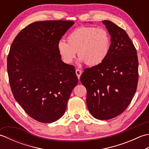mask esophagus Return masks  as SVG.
I'll return each mask as SVG.
<instances>
[{
  "mask_svg": "<svg viewBox=\"0 0 149 149\" xmlns=\"http://www.w3.org/2000/svg\"><path fill=\"white\" fill-rule=\"evenodd\" d=\"M75 73H76V75H77L78 79H79L80 77H81V75L82 74V71L79 69H76V70H75Z\"/></svg>",
  "mask_w": 149,
  "mask_h": 149,
  "instance_id": "obj_1",
  "label": "esophagus"
}]
</instances>
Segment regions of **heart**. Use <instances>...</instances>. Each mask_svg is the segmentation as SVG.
Wrapping results in <instances>:
<instances>
[{"label":"heart","instance_id":"1","mask_svg":"<svg viewBox=\"0 0 149 149\" xmlns=\"http://www.w3.org/2000/svg\"><path fill=\"white\" fill-rule=\"evenodd\" d=\"M68 43L60 40L57 48L63 61L71 64L76 57L79 62L89 66H96L105 61L108 56L111 40L108 32L103 28L81 27L67 37Z\"/></svg>","mask_w":149,"mask_h":149}]
</instances>
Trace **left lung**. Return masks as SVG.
Instances as JSON below:
<instances>
[{"mask_svg": "<svg viewBox=\"0 0 149 149\" xmlns=\"http://www.w3.org/2000/svg\"><path fill=\"white\" fill-rule=\"evenodd\" d=\"M111 36V49L102 64L86 68L80 81L87 90L86 104L92 116L109 120L120 115L136 91L138 60L127 33L113 22L103 20Z\"/></svg>", "mask_w": 149, "mask_h": 149, "instance_id": "left-lung-1", "label": "left lung"}]
</instances>
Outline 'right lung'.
I'll list each match as a JSON object with an SVG mask.
<instances>
[{"label": "right lung", "instance_id": "right-lung-1", "mask_svg": "<svg viewBox=\"0 0 149 149\" xmlns=\"http://www.w3.org/2000/svg\"><path fill=\"white\" fill-rule=\"evenodd\" d=\"M74 24L66 20L35 22L11 44L7 63L12 93L27 115L40 122L61 118L78 83L74 66L62 61L57 48Z\"/></svg>", "mask_w": 149, "mask_h": 149}]
</instances>
